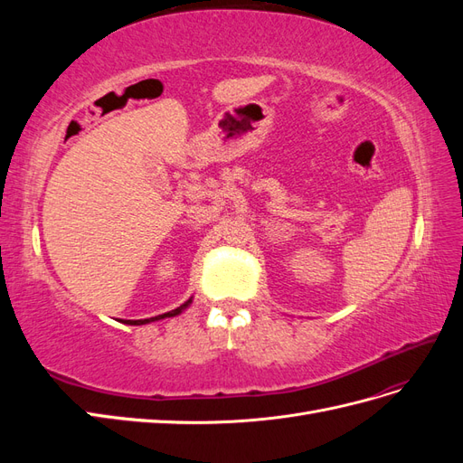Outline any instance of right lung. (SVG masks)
Masks as SVG:
<instances>
[{"label": "right lung", "instance_id": "1", "mask_svg": "<svg viewBox=\"0 0 463 463\" xmlns=\"http://www.w3.org/2000/svg\"><path fill=\"white\" fill-rule=\"evenodd\" d=\"M193 303V298L191 299H187L184 305H179L177 309H174V311H167V313H164V315H158V317H150V318H138V320H121L123 325H131V326H143V325H150V322H156V320H162V318H172V317H177V315H181L184 313L187 307Z\"/></svg>", "mask_w": 463, "mask_h": 463}]
</instances>
